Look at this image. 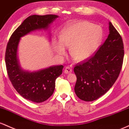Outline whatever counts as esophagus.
I'll return each instance as SVG.
<instances>
[{
  "mask_svg": "<svg viewBox=\"0 0 129 129\" xmlns=\"http://www.w3.org/2000/svg\"><path fill=\"white\" fill-rule=\"evenodd\" d=\"M72 69L70 67H69V66H66L64 69V72L65 74H69L71 73V72H72Z\"/></svg>",
  "mask_w": 129,
  "mask_h": 129,
  "instance_id": "1",
  "label": "esophagus"
}]
</instances>
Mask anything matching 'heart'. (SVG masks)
<instances>
[{
  "instance_id": "b5f03b06",
  "label": "heart",
  "mask_w": 129,
  "mask_h": 129,
  "mask_svg": "<svg viewBox=\"0 0 129 129\" xmlns=\"http://www.w3.org/2000/svg\"><path fill=\"white\" fill-rule=\"evenodd\" d=\"M102 27L89 21H82L68 25L62 30L60 41L55 43L58 55H65L66 48L70 47V54L77 61L92 57L103 41Z\"/></svg>"
}]
</instances>
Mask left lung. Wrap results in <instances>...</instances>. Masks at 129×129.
Here are the masks:
<instances>
[{
    "instance_id": "8db88e82",
    "label": "left lung",
    "mask_w": 129,
    "mask_h": 129,
    "mask_svg": "<svg viewBox=\"0 0 129 129\" xmlns=\"http://www.w3.org/2000/svg\"><path fill=\"white\" fill-rule=\"evenodd\" d=\"M109 34L96 54L86 62L77 64L74 91L77 96L86 102L103 96L118 79L124 58L122 38L111 22Z\"/></svg>"
}]
</instances>
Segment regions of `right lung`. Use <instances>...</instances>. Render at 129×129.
Returning a JSON list of instances; mask_svg holds the SVG:
<instances>
[{
    "label": "right lung",
    "instance_id": "add662e5",
    "mask_svg": "<svg viewBox=\"0 0 129 129\" xmlns=\"http://www.w3.org/2000/svg\"><path fill=\"white\" fill-rule=\"evenodd\" d=\"M58 18L54 14L30 16L14 31L7 46L5 63L13 86L21 96L35 103L44 102L53 94L55 80L61 74L63 66H52L33 72L24 70L19 62V44L22 37L31 31L49 30Z\"/></svg>",
    "mask_w": 129,
    "mask_h": 129
}]
</instances>
